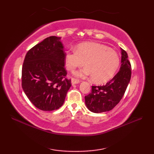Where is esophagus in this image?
Masks as SVG:
<instances>
[{
    "instance_id": "esophagus-1",
    "label": "esophagus",
    "mask_w": 154,
    "mask_h": 154,
    "mask_svg": "<svg viewBox=\"0 0 154 154\" xmlns=\"http://www.w3.org/2000/svg\"><path fill=\"white\" fill-rule=\"evenodd\" d=\"M80 82L79 79H76V78H72L71 79V83L72 85H75V84H77Z\"/></svg>"
}]
</instances>
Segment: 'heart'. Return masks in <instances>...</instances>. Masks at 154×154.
<instances>
[{
	"instance_id": "obj_1",
	"label": "heart",
	"mask_w": 154,
	"mask_h": 154,
	"mask_svg": "<svg viewBox=\"0 0 154 154\" xmlns=\"http://www.w3.org/2000/svg\"><path fill=\"white\" fill-rule=\"evenodd\" d=\"M66 67L69 71L82 67H86L77 72L79 77H91L94 83H104L112 79L120 65L116 52L103 44L85 42L79 44L75 51H67L65 56Z\"/></svg>"
}]
</instances>
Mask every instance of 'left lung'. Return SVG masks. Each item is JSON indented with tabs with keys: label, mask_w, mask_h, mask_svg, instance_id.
I'll use <instances>...</instances> for the list:
<instances>
[{
	"label": "left lung",
	"mask_w": 154,
	"mask_h": 154,
	"mask_svg": "<svg viewBox=\"0 0 154 154\" xmlns=\"http://www.w3.org/2000/svg\"><path fill=\"white\" fill-rule=\"evenodd\" d=\"M121 66L112 79L103 86H92V91L85 97V104L91 112L100 113L112 110L123 97L131 78V64L128 54L121 48Z\"/></svg>",
	"instance_id": "obj_1"
}]
</instances>
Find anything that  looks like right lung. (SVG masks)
<instances>
[{
	"label": "right lung",
	"mask_w": 154,
	"mask_h": 154,
	"mask_svg": "<svg viewBox=\"0 0 154 154\" xmlns=\"http://www.w3.org/2000/svg\"><path fill=\"white\" fill-rule=\"evenodd\" d=\"M60 38H45L29 50L22 69V87L34 105L42 110H57L63 105L71 79H67L65 53Z\"/></svg>",
	"instance_id": "add662e5"
}]
</instances>
